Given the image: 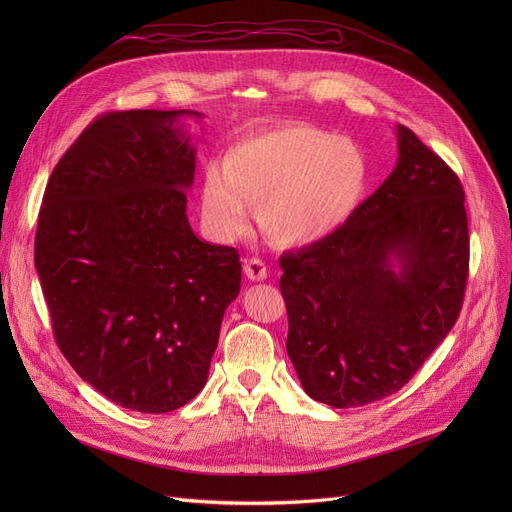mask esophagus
Instances as JSON below:
<instances>
[{"label": "esophagus", "instance_id": "obj_1", "mask_svg": "<svg viewBox=\"0 0 512 512\" xmlns=\"http://www.w3.org/2000/svg\"><path fill=\"white\" fill-rule=\"evenodd\" d=\"M245 276L253 282H261L267 278V265L257 259V257H251L245 261Z\"/></svg>", "mask_w": 512, "mask_h": 512}]
</instances>
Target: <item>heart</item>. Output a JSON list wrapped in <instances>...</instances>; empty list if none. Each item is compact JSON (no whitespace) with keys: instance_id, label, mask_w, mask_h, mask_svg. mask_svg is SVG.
Returning <instances> with one entry per match:
<instances>
[{"instance_id":"1","label":"heart","mask_w":512,"mask_h":512,"mask_svg":"<svg viewBox=\"0 0 512 512\" xmlns=\"http://www.w3.org/2000/svg\"><path fill=\"white\" fill-rule=\"evenodd\" d=\"M367 184L363 153L313 126L288 124L234 143L224 174L209 170L201 205L222 236L249 226V205L274 240L301 245L340 228L357 209Z\"/></svg>"}]
</instances>
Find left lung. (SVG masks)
Here are the masks:
<instances>
[{
	"label": "left lung",
	"mask_w": 512,
	"mask_h": 512,
	"mask_svg": "<svg viewBox=\"0 0 512 512\" xmlns=\"http://www.w3.org/2000/svg\"><path fill=\"white\" fill-rule=\"evenodd\" d=\"M396 134V168L378 191L332 234L280 257L288 357L305 392L334 409L398 392L465 299L461 180L411 128L398 124Z\"/></svg>",
	"instance_id": "8db88e82"
}]
</instances>
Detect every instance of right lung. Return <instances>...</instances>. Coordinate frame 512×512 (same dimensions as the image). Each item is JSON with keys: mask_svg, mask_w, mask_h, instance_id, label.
<instances>
[{"mask_svg": "<svg viewBox=\"0 0 512 512\" xmlns=\"http://www.w3.org/2000/svg\"><path fill=\"white\" fill-rule=\"evenodd\" d=\"M197 112L130 110L93 120L53 168L35 267L72 369L116 405L184 407L205 386L240 255L186 218L195 147L174 124Z\"/></svg>", "mask_w": 512, "mask_h": 512, "instance_id": "right-lung-1", "label": "right lung"}]
</instances>
